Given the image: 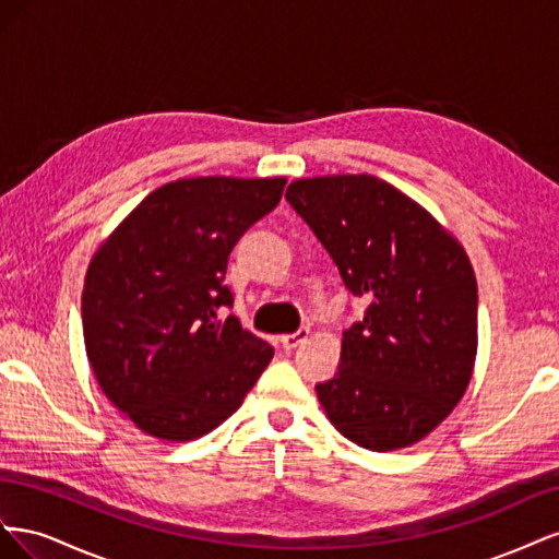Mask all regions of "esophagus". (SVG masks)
I'll use <instances>...</instances> for the list:
<instances>
[{"instance_id": "1", "label": "esophagus", "mask_w": 559, "mask_h": 559, "mask_svg": "<svg viewBox=\"0 0 559 559\" xmlns=\"http://www.w3.org/2000/svg\"><path fill=\"white\" fill-rule=\"evenodd\" d=\"M308 335H310V329H298L296 333H286V335H282V347L284 349H296L298 345L308 341Z\"/></svg>"}]
</instances>
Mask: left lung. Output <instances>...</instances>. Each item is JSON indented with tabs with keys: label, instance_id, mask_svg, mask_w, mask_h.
Listing matches in <instances>:
<instances>
[{
	"label": "left lung",
	"instance_id": "obj_1",
	"mask_svg": "<svg viewBox=\"0 0 559 559\" xmlns=\"http://www.w3.org/2000/svg\"><path fill=\"white\" fill-rule=\"evenodd\" d=\"M286 200L368 308L343 333L317 396L333 427L373 452L421 441L464 396L478 347V286L466 251L392 183L298 179Z\"/></svg>",
	"mask_w": 559,
	"mask_h": 559
}]
</instances>
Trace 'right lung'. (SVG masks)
Instances as JSON below:
<instances>
[{"label": "right lung", "mask_w": 559, "mask_h": 559, "mask_svg": "<svg viewBox=\"0 0 559 559\" xmlns=\"http://www.w3.org/2000/svg\"><path fill=\"white\" fill-rule=\"evenodd\" d=\"M286 179L195 177L151 191L93 257L83 341L107 399L144 433L193 441L240 408L273 345L228 314L226 267Z\"/></svg>", "instance_id": "obj_1"}]
</instances>
